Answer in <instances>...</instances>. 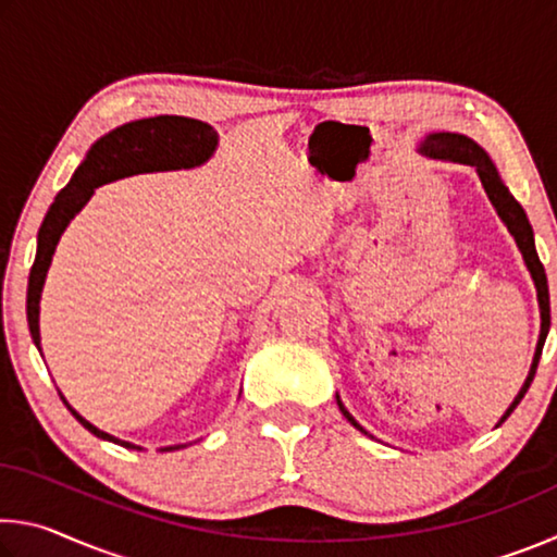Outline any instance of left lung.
Listing matches in <instances>:
<instances>
[{"label":"left lung","mask_w":557,"mask_h":557,"mask_svg":"<svg viewBox=\"0 0 557 557\" xmlns=\"http://www.w3.org/2000/svg\"><path fill=\"white\" fill-rule=\"evenodd\" d=\"M422 152L435 157V159H451V162H461V164H471L476 169L479 178H482V184L486 188V196L488 201L494 203L496 213L502 215V221L506 223V228L511 231V235L516 238L518 250L523 252V260L528 270H531L533 282H535V289H539V305H541V338H539V348H535V358H533V366H531V373H528V379L523 383L521 393L516 395V400L511 403V408L506 410V414L502 418V422L508 418L516 410V405L523 400L525 391L531 388L533 383V375L535 369H539V361H541V354H543V344H545V336H548V329H550V292H548V277H545V268L539 258V252H535V243H533V228L531 223L525 219V211L521 209V203H518L511 191H508L506 184L502 182V176H498L496 166L492 164V159L486 157V152L482 147H479L474 139H469L465 135H455V132H437V135H430L425 143H422ZM338 408H342L344 418L351 422L356 430H361L363 435H369L358 422L348 414V410L338 400Z\"/></svg>","instance_id":"obj_1"}]
</instances>
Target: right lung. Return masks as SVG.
Instances as JSON below:
<instances>
[{
    "mask_svg": "<svg viewBox=\"0 0 557 557\" xmlns=\"http://www.w3.org/2000/svg\"><path fill=\"white\" fill-rule=\"evenodd\" d=\"M215 149V132L211 125L201 120L178 117V115H159L147 120L127 122L110 135L100 137L96 145L90 147L86 157L69 184H65L55 201L51 203L49 213L39 228V245H36V258L29 272V289H26V319H29V332L34 344L39 346V299L44 289L46 272H49L55 243H59L65 225L78 213L83 206L88 203L92 196V188L100 184L115 182V178L139 174V172H159V169H188L206 162ZM41 351V348H39ZM63 400V398H61ZM65 403V400H63ZM69 405V403H65ZM69 410L73 418L81 422L83 428L100 440L117 442V445L127 449H139L129 442H122L117 437L108 435V432L90 425L83 420L71 405ZM186 445L164 447L162 451H172Z\"/></svg>",
    "mask_w": 557,
    "mask_h": 557,
    "instance_id": "obj_1",
    "label": "right lung"
}]
</instances>
